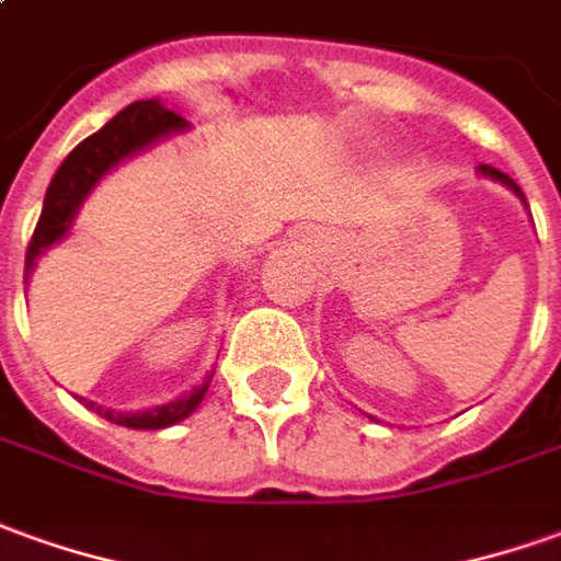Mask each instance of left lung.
I'll list each match as a JSON object with an SVG mask.
<instances>
[{
    "mask_svg": "<svg viewBox=\"0 0 561 561\" xmlns=\"http://www.w3.org/2000/svg\"><path fill=\"white\" fill-rule=\"evenodd\" d=\"M480 176H489V180H494V183H501V185H507L510 192H513V195H516V198L523 201L525 207H528V201H525V195H523V188H519V185L513 183V180H510L507 173H501V170L497 168H492V164H480Z\"/></svg>",
    "mask_w": 561,
    "mask_h": 561,
    "instance_id": "left-lung-1",
    "label": "left lung"
}]
</instances>
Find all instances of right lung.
Wrapping results in <instances>:
<instances>
[{
    "label": "right lung",
    "instance_id": "add662e5",
    "mask_svg": "<svg viewBox=\"0 0 561 561\" xmlns=\"http://www.w3.org/2000/svg\"><path fill=\"white\" fill-rule=\"evenodd\" d=\"M188 122L183 115H176L168 106H161V100H137L125 110L118 112L112 122L100 127L96 134H91L88 140H81L67 158L64 164L54 173L51 185L45 192V204H42V216H38V226L33 231V241L26 250V268H23V280L30 284L36 262L54 243H60L67 238L72 226H76V216H79L81 204L88 201V195L94 192L100 180L112 173L118 164H125L127 158L142 156L146 149H152L161 140H168L173 134H185ZM210 378L214 373H207L201 385H195L192 391L170 400V403L152 405V409H140V412H115V409H103L88 397L76 400L81 405H88L91 412L103 415L112 424H122V427H134V431H164L170 424H180L188 419L204 400V393L210 388Z\"/></svg>",
    "mask_w": 561,
    "mask_h": 561
}]
</instances>
